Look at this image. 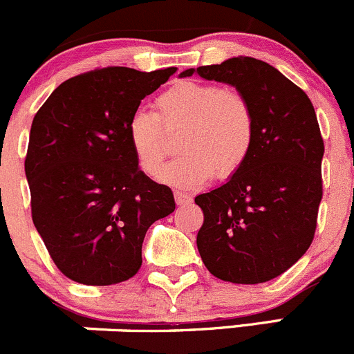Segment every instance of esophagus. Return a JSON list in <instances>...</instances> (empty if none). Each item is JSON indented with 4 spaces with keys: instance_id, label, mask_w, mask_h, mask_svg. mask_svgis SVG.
I'll use <instances>...</instances> for the list:
<instances>
[{
    "instance_id": "34e87169",
    "label": "esophagus",
    "mask_w": 354,
    "mask_h": 354,
    "mask_svg": "<svg viewBox=\"0 0 354 354\" xmlns=\"http://www.w3.org/2000/svg\"><path fill=\"white\" fill-rule=\"evenodd\" d=\"M176 203L177 205H187V203H191V196L187 194H182V192H176Z\"/></svg>"
}]
</instances>
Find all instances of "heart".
Masks as SVG:
<instances>
[{"instance_id":"obj_1","label":"heart","mask_w":354,"mask_h":354,"mask_svg":"<svg viewBox=\"0 0 354 354\" xmlns=\"http://www.w3.org/2000/svg\"><path fill=\"white\" fill-rule=\"evenodd\" d=\"M164 129L184 127L178 151L162 180L178 189H196L216 178L236 176L254 142V113L243 93L230 87L184 80L156 97V113L136 111L127 124V142L139 169L156 177L169 146Z\"/></svg>"}]
</instances>
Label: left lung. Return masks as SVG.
Instances as JSON below:
<instances>
[{"mask_svg":"<svg viewBox=\"0 0 354 354\" xmlns=\"http://www.w3.org/2000/svg\"><path fill=\"white\" fill-rule=\"evenodd\" d=\"M229 84L254 113V142L239 172L196 196L205 222L198 251L209 274L234 284H261L306 253L322 201L324 139L310 97L275 66L250 57L189 68Z\"/></svg>","mask_w":354,"mask_h":354,"instance_id":"left-lung-1","label":"left lung"}]
</instances>
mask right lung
<instances>
[{
  "mask_svg": "<svg viewBox=\"0 0 354 354\" xmlns=\"http://www.w3.org/2000/svg\"><path fill=\"white\" fill-rule=\"evenodd\" d=\"M176 66L91 70L59 84L32 120L26 156L32 222L63 275L111 286L141 268L142 241L176 209L127 142L129 118Z\"/></svg>",
  "mask_w": 354,
  "mask_h": 354,
  "instance_id": "obj_1",
  "label": "right lung"
}]
</instances>
